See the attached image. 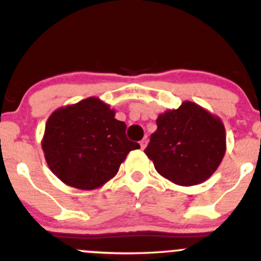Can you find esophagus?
Returning a JSON list of instances; mask_svg holds the SVG:
<instances>
[{
  "instance_id": "esophagus-1",
  "label": "esophagus",
  "mask_w": 261,
  "mask_h": 261,
  "mask_svg": "<svg viewBox=\"0 0 261 261\" xmlns=\"http://www.w3.org/2000/svg\"><path fill=\"white\" fill-rule=\"evenodd\" d=\"M146 144H147V140H146V139H143V140H141L140 141V147H141V149H145V147H146Z\"/></svg>"
}]
</instances>
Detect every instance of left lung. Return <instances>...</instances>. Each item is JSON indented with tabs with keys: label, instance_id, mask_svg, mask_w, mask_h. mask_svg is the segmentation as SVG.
<instances>
[{
	"label": "left lung",
	"instance_id": "left-lung-1",
	"mask_svg": "<svg viewBox=\"0 0 261 261\" xmlns=\"http://www.w3.org/2000/svg\"><path fill=\"white\" fill-rule=\"evenodd\" d=\"M158 128L145 154L165 179L197 186L217 170L226 152L222 120L199 105L184 101L156 118Z\"/></svg>",
	"mask_w": 261,
	"mask_h": 261
}]
</instances>
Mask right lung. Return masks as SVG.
<instances>
[{"label":"right lung","mask_w":261,"mask_h":261,"mask_svg":"<svg viewBox=\"0 0 261 261\" xmlns=\"http://www.w3.org/2000/svg\"><path fill=\"white\" fill-rule=\"evenodd\" d=\"M98 97L59 107L49 116L41 149L53 174L67 186L83 191L103 187L117 174L131 150L126 125Z\"/></svg>","instance_id":"right-lung-1"}]
</instances>
